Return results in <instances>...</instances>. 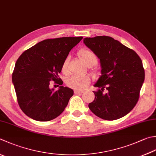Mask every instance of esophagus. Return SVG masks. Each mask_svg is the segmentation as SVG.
<instances>
[{
  "mask_svg": "<svg viewBox=\"0 0 156 156\" xmlns=\"http://www.w3.org/2000/svg\"><path fill=\"white\" fill-rule=\"evenodd\" d=\"M82 93H83V91L82 90H74V94H81Z\"/></svg>",
  "mask_w": 156,
  "mask_h": 156,
  "instance_id": "esophagus-1",
  "label": "esophagus"
}]
</instances>
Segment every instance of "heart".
<instances>
[{
  "mask_svg": "<svg viewBox=\"0 0 156 156\" xmlns=\"http://www.w3.org/2000/svg\"><path fill=\"white\" fill-rule=\"evenodd\" d=\"M78 56L80 60L88 67L93 66L97 63V57L92 51L87 48H82L78 51ZM69 58L67 57L63 61L62 66V71L64 74L68 73V65ZM90 83V78L87 76H72L66 80V84L76 90H83L87 88Z\"/></svg>",
  "mask_w": 156,
  "mask_h": 156,
  "instance_id": "b5f03b06",
  "label": "heart"
}]
</instances>
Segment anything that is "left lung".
Segmentation results:
<instances>
[{"instance_id": "8db88e82", "label": "left lung", "mask_w": 156, "mask_h": 156, "mask_svg": "<svg viewBox=\"0 0 156 156\" xmlns=\"http://www.w3.org/2000/svg\"><path fill=\"white\" fill-rule=\"evenodd\" d=\"M84 43L100 59L101 76L94 87V99L88 108L94 115L115 120L132 110L145 80L141 58L135 51L107 36L85 38ZM108 90L103 94L105 88Z\"/></svg>"}]
</instances>
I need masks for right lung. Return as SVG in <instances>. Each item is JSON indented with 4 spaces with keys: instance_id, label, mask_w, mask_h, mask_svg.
<instances>
[{
    "instance_id": "obj_1",
    "label": "right lung",
    "mask_w": 156,
    "mask_h": 156,
    "mask_svg": "<svg viewBox=\"0 0 156 156\" xmlns=\"http://www.w3.org/2000/svg\"><path fill=\"white\" fill-rule=\"evenodd\" d=\"M82 38L44 40L18 58L12 81L18 104L27 116L40 122L50 121L64 111L74 91L62 86L63 81L59 74L69 51ZM51 80L60 85L59 90L50 89Z\"/></svg>"
}]
</instances>
